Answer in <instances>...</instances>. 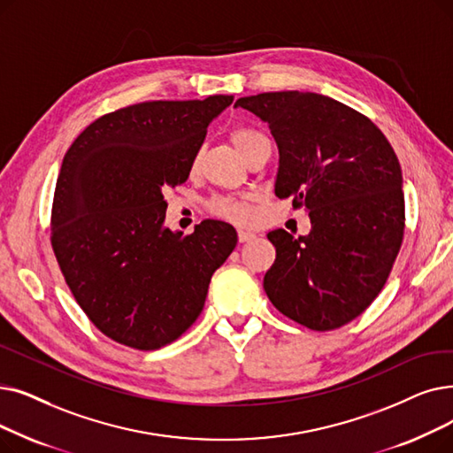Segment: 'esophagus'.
<instances>
[{
    "mask_svg": "<svg viewBox=\"0 0 453 453\" xmlns=\"http://www.w3.org/2000/svg\"><path fill=\"white\" fill-rule=\"evenodd\" d=\"M251 239H255V233L246 231V229H239V241H241V242H248V241H251Z\"/></svg>",
    "mask_w": 453,
    "mask_h": 453,
    "instance_id": "obj_1",
    "label": "esophagus"
}]
</instances>
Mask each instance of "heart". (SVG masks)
<instances>
[{
	"mask_svg": "<svg viewBox=\"0 0 453 453\" xmlns=\"http://www.w3.org/2000/svg\"><path fill=\"white\" fill-rule=\"evenodd\" d=\"M231 139H233L234 146H237L239 151L244 155V159L246 157H250V153L261 142L268 141L263 133L255 131L251 127H234L231 133ZM200 157H202V150L196 151L192 157V161H190L192 170L198 168ZM209 209L214 216H220V219L234 222V224H246L251 220V216H253V211L246 200L231 198V196H216V198H212L209 202Z\"/></svg>",
	"mask_w": 453,
	"mask_h": 453,
	"instance_id": "b5f03b06",
	"label": "heart"
}]
</instances>
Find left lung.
Segmentation results:
<instances>
[{"label":"left lung","mask_w":453,"mask_h":453,"mask_svg":"<svg viewBox=\"0 0 453 453\" xmlns=\"http://www.w3.org/2000/svg\"><path fill=\"white\" fill-rule=\"evenodd\" d=\"M280 148L275 196L305 207L311 231L268 233L265 292L290 320L331 331L357 319L387 283L403 241L402 168L370 118L314 92L241 97Z\"/></svg>","instance_id":"8db88e82"}]
</instances>
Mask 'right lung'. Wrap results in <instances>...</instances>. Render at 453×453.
I'll use <instances>...</instances> for the list:
<instances>
[{
    "instance_id": "right-lung-1",
    "label": "right lung",
    "mask_w": 453,
    "mask_h": 453,
    "mask_svg": "<svg viewBox=\"0 0 453 453\" xmlns=\"http://www.w3.org/2000/svg\"><path fill=\"white\" fill-rule=\"evenodd\" d=\"M233 102H144L104 114L66 151L51 207V248L75 302L105 337L159 349L196 322L237 231L163 226V192L188 180L207 126Z\"/></svg>"
}]
</instances>
